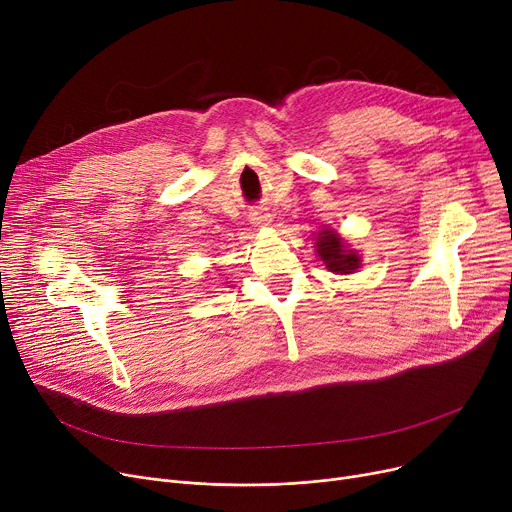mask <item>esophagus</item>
<instances>
[{"mask_svg": "<svg viewBox=\"0 0 512 512\" xmlns=\"http://www.w3.org/2000/svg\"><path fill=\"white\" fill-rule=\"evenodd\" d=\"M250 221L254 227H266V225H270V215L262 213V210H256V213L250 215Z\"/></svg>", "mask_w": 512, "mask_h": 512, "instance_id": "esophagus-1", "label": "esophagus"}]
</instances>
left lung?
<instances>
[{"label": "left lung", "instance_id": "left-lung-1", "mask_svg": "<svg viewBox=\"0 0 512 512\" xmlns=\"http://www.w3.org/2000/svg\"><path fill=\"white\" fill-rule=\"evenodd\" d=\"M314 246L320 260L326 264L330 273L349 275L362 266V258H359V254L345 244V239L335 229L318 231Z\"/></svg>", "mask_w": 512, "mask_h": 512}]
</instances>
